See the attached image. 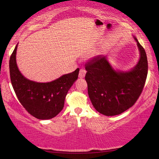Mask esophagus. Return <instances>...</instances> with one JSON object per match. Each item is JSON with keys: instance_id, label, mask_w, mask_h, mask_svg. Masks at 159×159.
I'll use <instances>...</instances> for the list:
<instances>
[{"instance_id": "1", "label": "esophagus", "mask_w": 159, "mask_h": 159, "mask_svg": "<svg viewBox=\"0 0 159 159\" xmlns=\"http://www.w3.org/2000/svg\"><path fill=\"white\" fill-rule=\"evenodd\" d=\"M85 74H86L85 70L83 69H81L79 71V78H80V79H82V78H84L85 76Z\"/></svg>"}]
</instances>
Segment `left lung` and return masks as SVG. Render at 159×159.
Returning a JSON list of instances; mask_svg holds the SVG:
<instances>
[{
  "label": "left lung",
  "mask_w": 159,
  "mask_h": 159,
  "mask_svg": "<svg viewBox=\"0 0 159 159\" xmlns=\"http://www.w3.org/2000/svg\"><path fill=\"white\" fill-rule=\"evenodd\" d=\"M140 57L128 71H116L105 56L93 57L85 64L88 93L95 109L105 116H115L134 105L141 95L148 73L147 57L143 47L134 37Z\"/></svg>",
  "instance_id": "8db88e82"
}]
</instances>
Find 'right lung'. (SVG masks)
Wrapping results in <instances>:
<instances>
[{
  "label": "right lung",
  "mask_w": 159,
  "mask_h": 159,
  "mask_svg": "<svg viewBox=\"0 0 159 159\" xmlns=\"http://www.w3.org/2000/svg\"><path fill=\"white\" fill-rule=\"evenodd\" d=\"M17 44L10 58V80L16 95L25 109L35 118L50 119L61 110L67 93L78 79L79 69L48 83L29 80L21 74L16 61Z\"/></svg>",
  "instance_id": "obj_1"
}]
</instances>
